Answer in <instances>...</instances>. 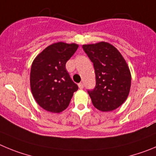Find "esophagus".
Returning <instances> with one entry per match:
<instances>
[{
	"label": "esophagus",
	"instance_id": "34e87169",
	"mask_svg": "<svg viewBox=\"0 0 156 156\" xmlns=\"http://www.w3.org/2000/svg\"><path fill=\"white\" fill-rule=\"evenodd\" d=\"M78 87H79V88L82 89V88H84V84L83 83H79V84H78Z\"/></svg>",
	"mask_w": 156,
	"mask_h": 156
}]
</instances>
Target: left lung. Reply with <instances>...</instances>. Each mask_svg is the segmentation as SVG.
Here are the masks:
<instances>
[{
    "instance_id": "obj_1",
    "label": "left lung",
    "mask_w": 156,
    "mask_h": 156,
    "mask_svg": "<svg viewBox=\"0 0 156 156\" xmlns=\"http://www.w3.org/2000/svg\"><path fill=\"white\" fill-rule=\"evenodd\" d=\"M93 63L96 85L88 93L92 104L102 112L113 111L125 102L129 95L131 75L119 50L106 42L82 46Z\"/></svg>"
}]
</instances>
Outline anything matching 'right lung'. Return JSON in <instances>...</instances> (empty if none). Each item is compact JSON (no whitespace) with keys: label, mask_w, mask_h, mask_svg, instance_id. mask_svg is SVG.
<instances>
[{"label":"right lung","mask_w":156,"mask_h":156,"mask_svg":"<svg viewBox=\"0 0 156 156\" xmlns=\"http://www.w3.org/2000/svg\"><path fill=\"white\" fill-rule=\"evenodd\" d=\"M78 47L74 43H54L34 59L30 71L31 91L36 102L45 110L55 113L64 111L78 90V85L65 67Z\"/></svg>","instance_id":"1"}]
</instances>
